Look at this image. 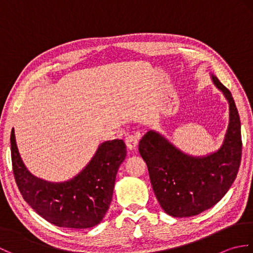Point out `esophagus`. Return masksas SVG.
<instances>
[{
	"mask_svg": "<svg viewBox=\"0 0 253 253\" xmlns=\"http://www.w3.org/2000/svg\"><path fill=\"white\" fill-rule=\"evenodd\" d=\"M126 146L129 150H135L138 146V137L135 135H127L125 138Z\"/></svg>",
	"mask_w": 253,
	"mask_h": 253,
	"instance_id": "34e87169",
	"label": "esophagus"
}]
</instances>
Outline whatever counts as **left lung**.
<instances>
[{
	"instance_id": "left-lung-1",
	"label": "left lung",
	"mask_w": 253,
	"mask_h": 253,
	"mask_svg": "<svg viewBox=\"0 0 253 253\" xmlns=\"http://www.w3.org/2000/svg\"><path fill=\"white\" fill-rule=\"evenodd\" d=\"M210 75L229 106L226 133L216 151L188 154L155 130H149L139 142L155 197L164 212L173 217L195 216L215 206L238 173L243 144L237 107L230 91L215 75Z\"/></svg>"
}]
</instances>
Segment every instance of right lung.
Here are the masks:
<instances>
[{"mask_svg": "<svg viewBox=\"0 0 253 253\" xmlns=\"http://www.w3.org/2000/svg\"><path fill=\"white\" fill-rule=\"evenodd\" d=\"M10 152L15 180L24 200L55 226L77 229L93 227L103 219L112 201L118 168L127 153L122 139L104 141L76 176L52 182L35 176L26 168L14 128Z\"/></svg>", "mask_w": 253, "mask_h": 253, "instance_id": "1", "label": "right lung"}]
</instances>
